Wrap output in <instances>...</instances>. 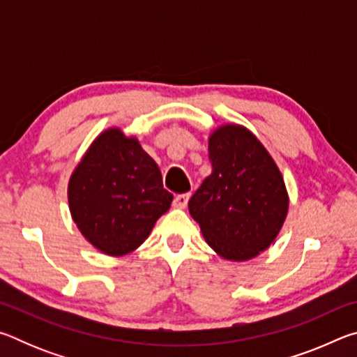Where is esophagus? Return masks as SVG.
I'll use <instances>...</instances> for the list:
<instances>
[{
    "label": "esophagus",
    "instance_id": "obj_1",
    "mask_svg": "<svg viewBox=\"0 0 357 357\" xmlns=\"http://www.w3.org/2000/svg\"><path fill=\"white\" fill-rule=\"evenodd\" d=\"M189 198L190 195L189 193H179V195L174 197V208H179V209H184L187 206V203H189Z\"/></svg>",
    "mask_w": 357,
    "mask_h": 357
}]
</instances>
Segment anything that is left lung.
Masks as SVG:
<instances>
[{
    "instance_id": "1",
    "label": "left lung",
    "mask_w": 357,
    "mask_h": 357,
    "mask_svg": "<svg viewBox=\"0 0 357 357\" xmlns=\"http://www.w3.org/2000/svg\"><path fill=\"white\" fill-rule=\"evenodd\" d=\"M213 173L189 202V211L217 255L249 261L279 236L289 197L273 155L244 126L227 123L208 138Z\"/></svg>"
}]
</instances>
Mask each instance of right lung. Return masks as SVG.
Returning <instances> with one entry per match:
<instances>
[{"mask_svg": "<svg viewBox=\"0 0 357 357\" xmlns=\"http://www.w3.org/2000/svg\"><path fill=\"white\" fill-rule=\"evenodd\" d=\"M68 202L83 238L105 255L123 257L146 241L173 195L138 138L108 128L72 172Z\"/></svg>", "mask_w": 357, "mask_h": 357, "instance_id": "obj_1", "label": "right lung"}]
</instances>
